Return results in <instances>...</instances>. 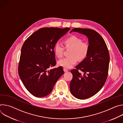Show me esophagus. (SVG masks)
<instances>
[{
    "label": "esophagus",
    "instance_id": "1",
    "mask_svg": "<svg viewBox=\"0 0 123 123\" xmlns=\"http://www.w3.org/2000/svg\"><path fill=\"white\" fill-rule=\"evenodd\" d=\"M63 70H64V72L65 73H67V72H68V70L67 69H66V68H64Z\"/></svg>",
    "mask_w": 123,
    "mask_h": 123
}]
</instances>
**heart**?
Instances as JSON below:
<instances>
[{"instance_id": "obj_1", "label": "heart", "mask_w": 123, "mask_h": 123, "mask_svg": "<svg viewBox=\"0 0 123 123\" xmlns=\"http://www.w3.org/2000/svg\"><path fill=\"white\" fill-rule=\"evenodd\" d=\"M66 49H71L68 57L62 58L58 61L59 66L67 68H72L77 62L84 60L88 55L89 46L86 42H83L82 39L75 36H71L64 40ZM65 48L60 43L55 44L54 50L55 55L60 58L63 56Z\"/></svg>"}]
</instances>
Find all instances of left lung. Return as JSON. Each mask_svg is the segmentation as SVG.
<instances>
[{"label":"left lung","mask_w":123,"mask_h":123,"mask_svg":"<svg viewBox=\"0 0 123 123\" xmlns=\"http://www.w3.org/2000/svg\"><path fill=\"white\" fill-rule=\"evenodd\" d=\"M73 31L84 34L89 39L88 55L75 67V69L71 71L73 77L69 85L70 91L75 97L85 99L96 94L106 82L108 75L110 54L104 39L95 31L74 28L70 32Z\"/></svg>","instance_id":"obj_1"}]
</instances>
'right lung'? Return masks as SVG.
<instances>
[{
  "instance_id": "1",
  "label": "right lung",
  "mask_w": 123,
  "mask_h": 123,
  "mask_svg": "<svg viewBox=\"0 0 123 123\" xmlns=\"http://www.w3.org/2000/svg\"><path fill=\"white\" fill-rule=\"evenodd\" d=\"M69 30V28H42L33 33L23 44L18 74L26 89L33 96L43 97L49 94L64 74L62 67L49 71L48 69L56 63L54 50L55 44Z\"/></svg>"
}]
</instances>
